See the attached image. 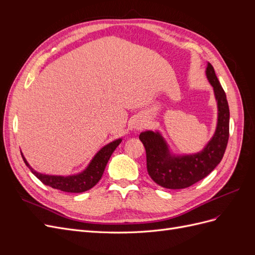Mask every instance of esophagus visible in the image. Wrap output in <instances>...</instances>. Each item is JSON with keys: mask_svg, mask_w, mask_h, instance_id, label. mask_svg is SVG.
<instances>
[{"mask_svg": "<svg viewBox=\"0 0 255 255\" xmlns=\"http://www.w3.org/2000/svg\"><path fill=\"white\" fill-rule=\"evenodd\" d=\"M144 127H145L144 122H142V121H138V122H136V123H135L134 128H135L136 130H139V129H142Z\"/></svg>", "mask_w": 255, "mask_h": 255, "instance_id": "34e87169", "label": "esophagus"}]
</instances>
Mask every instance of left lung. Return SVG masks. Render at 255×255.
<instances>
[{
  "mask_svg": "<svg viewBox=\"0 0 255 255\" xmlns=\"http://www.w3.org/2000/svg\"><path fill=\"white\" fill-rule=\"evenodd\" d=\"M205 75L217 102V123L212 138L201 151L189 154L173 153L159 129L145 130L139 135L146 153L148 173L164 188L183 189L191 186L210 174L225 154L230 122L227 96L210 63L206 65Z\"/></svg>",
  "mask_w": 255,
  "mask_h": 255,
  "instance_id": "left-lung-1",
  "label": "left lung"
}]
</instances>
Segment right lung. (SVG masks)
Listing matches in <instances>:
<instances>
[{"mask_svg": "<svg viewBox=\"0 0 255 255\" xmlns=\"http://www.w3.org/2000/svg\"><path fill=\"white\" fill-rule=\"evenodd\" d=\"M121 141L122 138H119V139H116L110 143H107L102 149H100L96 153V155L92 157L88 166L85 168L83 171L67 176L50 175L38 172L30 167L22 152L21 155L29 170L32 171V173L36 177H38L44 185H48V186L52 188L59 189L65 192H75V194H80V192H84L92 188L100 180H101L103 172L105 170V167L107 163H109L112 154L114 153L116 148L121 143Z\"/></svg>", "mask_w": 255, "mask_h": 255, "instance_id": "obj_1", "label": "right lung"}]
</instances>
